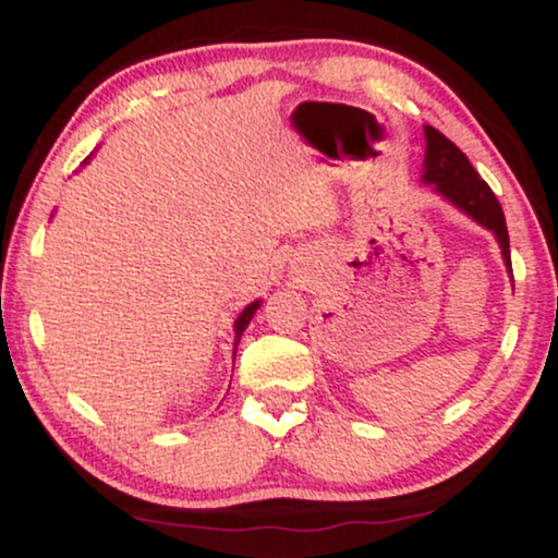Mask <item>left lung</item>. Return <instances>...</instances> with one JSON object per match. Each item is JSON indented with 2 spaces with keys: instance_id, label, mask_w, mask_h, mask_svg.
<instances>
[{
  "instance_id": "left-lung-1",
  "label": "left lung",
  "mask_w": 558,
  "mask_h": 558,
  "mask_svg": "<svg viewBox=\"0 0 558 558\" xmlns=\"http://www.w3.org/2000/svg\"><path fill=\"white\" fill-rule=\"evenodd\" d=\"M426 134V155H424V174L422 180L429 182L439 195H445L449 203L457 205L462 213H468L470 218H475L480 226H485L487 231L495 233L502 258L513 277V266H510V241H508V226L506 216L498 197L490 190V185L480 178L475 167L470 165V159L464 157V151L457 147L454 142H449L445 134L437 132L434 126H424Z\"/></svg>"
}]
</instances>
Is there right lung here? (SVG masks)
Segmentation results:
<instances>
[{"label": "right lung", "mask_w": 558, "mask_h": 558, "mask_svg": "<svg viewBox=\"0 0 558 558\" xmlns=\"http://www.w3.org/2000/svg\"><path fill=\"white\" fill-rule=\"evenodd\" d=\"M262 307V302H251L246 310L241 312L239 315V319H235V325H233V330H235V345H233V355H235V348H239V340H241V335H243V330H246L248 327V323H251V317H254V312Z\"/></svg>", "instance_id": "add662e5"}]
</instances>
